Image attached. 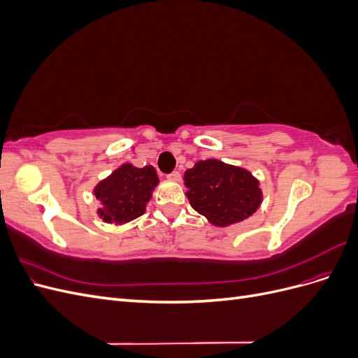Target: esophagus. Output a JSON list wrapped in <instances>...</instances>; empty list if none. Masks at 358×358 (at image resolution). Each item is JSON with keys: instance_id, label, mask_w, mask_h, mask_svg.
<instances>
[{"instance_id": "obj_1", "label": "esophagus", "mask_w": 358, "mask_h": 358, "mask_svg": "<svg viewBox=\"0 0 358 358\" xmlns=\"http://www.w3.org/2000/svg\"><path fill=\"white\" fill-rule=\"evenodd\" d=\"M167 179H170V180H175V182H179L180 180V171H171L170 175H167Z\"/></svg>"}]
</instances>
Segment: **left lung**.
I'll list each match as a JSON object with an SVG mask.
<instances>
[{"label": "left lung", "mask_w": 358, "mask_h": 358, "mask_svg": "<svg viewBox=\"0 0 358 358\" xmlns=\"http://www.w3.org/2000/svg\"><path fill=\"white\" fill-rule=\"evenodd\" d=\"M183 179L192 209L213 225L241 222L262 204V189L251 173L218 159L199 161Z\"/></svg>", "instance_id": "8db88e82"}]
</instances>
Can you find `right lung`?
I'll return each instance as SVG.
<instances>
[{
	"mask_svg": "<svg viewBox=\"0 0 358 358\" xmlns=\"http://www.w3.org/2000/svg\"><path fill=\"white\" fill-rule=\"evenodd\" d=\"M158 185L152 166L137 169L124 164L95 187V197L101 201L99 213L106 222H128L143 215L145 206Z\"/></svg>",
	"mask_w": 358,
	"mask_h": 358,
	"instance_id": "add662e5",
	"label": "right lung"
}]
</instances>
